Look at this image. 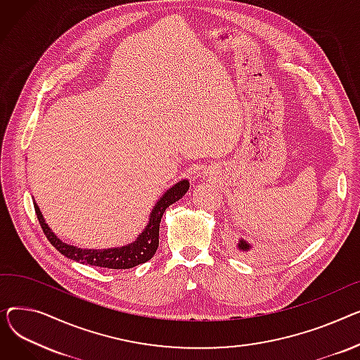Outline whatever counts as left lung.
I'll use <instances>...</instances> for the list:
<instances>
[{"label":"left lung","mask_w":360,"mask_h":360,"mask_svg":"<svg viewBox=\"0 0 360 360\" xmlns=\"http://www.w3.org/2000/svg\"><path fill=\"white\" fill-rule=\"evenodd\" d=\"M237 247H238L240 251H250V250L252 248V245H251L248 241H245L244 238H240V240H238Z\"/></svg>","instance_id":"obj_1"}]
</instances>
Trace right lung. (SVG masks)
Returning a JSON list of instances; mask_svg holds the SVG:
<instances>
[{
    "instance_id": "1",
    "label": "right lung",
    "mask_w": 360,
    "mask_h": 360,
    "mask_svg": "<svg viewBox=\"0 0 360 360\" xmlns=\"http://www.w3.org/2000/svg\"><path fill=\"white\" fill-rule=\"evenodd\" d=\"M190 187L188 180H180L179 183L173 184L170 188L165 190L162 196L157 200L155 206L153 207L150 217H148V224L139 232V236L132 241L131 244H126L122 247H113V248H79L71 244L63 243L56 237L55 232L49 228L46 224L44 215H41L40 209L36 202L34 210L39 219V224L44 229L46 238L51 241V244L63 255L65 257L75 260L81 264H90L97 267H108V269H132L141 263H145L155 255L158 248V237H160V222L165 212V209L176 203L179 199H181Z\"/></svg>"
}]
</instances>
